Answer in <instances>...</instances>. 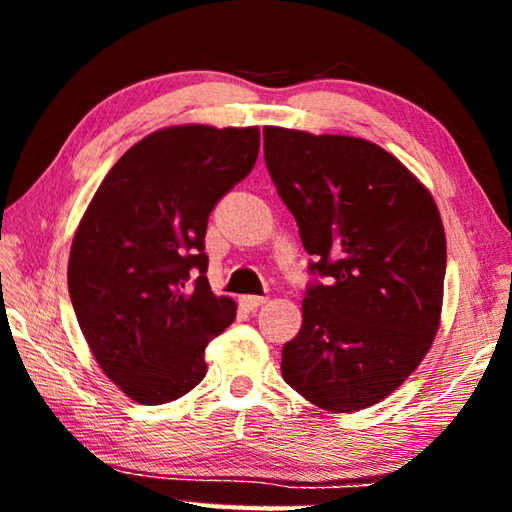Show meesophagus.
Listing matches in <instances>:
<instances>
[{
    "label": "esophagus",
    "mask_w": 512,
    "mask_h": 512,
    "mask_svg": "<svg viewBox=\"0 0 512 512\" xmlns=\"http://www.w3.org/2000/svg\"><path fill=\"white\" fill-rule=\"evenodd\" d=\"M239 302H241V307H246V309H257L264 305L266 298L264 296H241Z\"/></svg>",
    "instance_id": "obj_1"
}]
</instances>
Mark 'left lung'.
Instances as JSON below:
<instances>
[{
	"label": "left lung",
	"instance_id": "obj_1",
	"mask_svg": "<svg viewBox=\"0 0 512 512\" xmlns=\"http://www.w3.org/2000/svg\"><path fill=\"white\" fill-rule=\"evenodd\" d=\"M264 160L320 277L282 348V377L325 411L366 409L420 366L438 332V207L400 160L359 137L266 126Z\"/></svg>",
	"mask_w": 512,
	"mask_h": 512
}]
</instances>
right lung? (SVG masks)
Instances as JSON below:
<instances>
[{"label": "right lung", "instance_id": "add662e5", "mask_svg": "<svg viewBox=\"0 0 512 512\" xmlns=\"http://www.w3.org/2000/svg\"><path fill=\"white\" fill-rule=\"evenodd\" d=\"M259 131L171 126L103 178L72 241L69 298L101 370L131 400L167 404L207 372L205 348L235 300L207 282L214 205L255 167Z\"/></svg>", "mask_w": 512, "mask_h": 512}]
</instances>
